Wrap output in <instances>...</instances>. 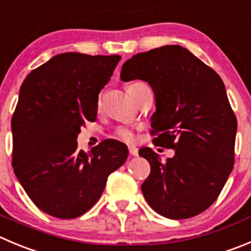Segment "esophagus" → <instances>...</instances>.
<instances>
[{
    "label": "esophagus",
    "mask_w": 251,
    "mask_h": 251,
    "mask_svg": "<svg viewBox=\"0 0 251 251\" xmlns=\"http://www.w3.org/2000/svg\"><path fill=\"white\" fill-rule=\"evenodd\" d=\"M128 152L131 156H139V150L136 146H128Z\"/></svg>",
    "instance_id": "obj_1"
}]
</instances>
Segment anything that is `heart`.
Masks as SVG:
<instances>
[{
  "mask_svg": "<svg viewBox=\"0 0 251 251\" xmlns=\"http://www.w3.org/2000/svg\"><path fill=\"white\" fill-rule=\"evenodd\" d=\"M139 83L140 81L130 84V85L127 86V89L131 88V86H133V85H136V84H139ZM115 135H116V137H119V139L123 140V141L128 142V144H131V142H133L135 140H136V133H135V131H133L131 127H127V126H120V127L116 128V131H115Z\"/></svg>",
  "mask_w": 251,
  "mask_h": 251,
  "instance_id": "1",
  "label": "heart"
}]
</instances>
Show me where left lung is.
Returning a JSON list of instances; mask_svg holds the SVG:
<instances>
[{
    "instance_id": "left-lung-1",
    "label": "left lung",
    "mask_w": 251,
    "mask_h": 251,
    "mask_svg": "<svg viewBox=\"0 0 251 251\" xmlns=\"http://www.w3.org/2000/svg\"><path fill=\"white\" fill-rule=\"evenodd\" d=\"M120 76L151 85L153 145L175 150L166 162L150 147L139 151L151 166L141 186L147 203L170 219L201 214L221 194L234 166L238 123L223 80L181 46L133 55Z\"/></svg>"
}]
</instances>
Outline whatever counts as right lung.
Returning <instances> with one entry per match:
<instances>
[{"label": "right lung", "mask_w": 251, "mask_h": 251, "mask_svg": "<svg viewBox=\"0 0 251 251\" xmlns=\"http://www.w3.org/2000/svg\"><path fill=\"white\" fill-rule=\"evenodd\" d=\"M120 55L63 53L29 73L12 121V167L30 201L51 217L72 219L99 201L127 146L104 140L85 153L78 137L97 120L98 99Z\"/></svg>", "instance_id": "1"}]
</instances>
